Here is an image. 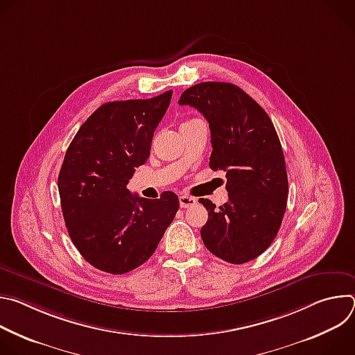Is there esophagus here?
<instances>
[{
  "label": "esophagus",
  "mask_w": 355,
  "mask_h": 355,
  "mask_svg": "<svg viewBox=\"0 0 355 355\" xmlns=\"http://www.w3.org/2000/svg\"><path fill=\"white\" fill-rule=\"evenodd\" d=\"M193 205H196V199L193 196H188V195L180 196V207L181 208H189Z\"/></svg>",
  "instance_id": "34e87169"
}]
</instances>
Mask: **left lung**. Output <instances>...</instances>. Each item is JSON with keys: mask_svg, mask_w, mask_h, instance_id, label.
Segmentation results:
<instances>
[{"mask_svg": "<svg viewBox=\"0 0 355 355\" xmlns=\"http://www.w3.org/2000/svg\"><path fill=\"white\" fill-rule=\"evenodd\" d=\"M180 105L198 110L209 123V167L226 173L229 200L208 211L200 229L205 247L216 257L243 264L270 247L284 219L288 175L284 151L267 112L230 83H199L181 94Z\"/></svg>", "mask_w": 355, "mask_h": 355, "instance_id": "obj_1", "label": "left lung"}]
</instances>
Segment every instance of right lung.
I'll list each match as a JSON object with an SVG mask.
<instances>
[{
  "label": "right lung",
  "instance_id": "add662e5",
  "mask_svg": "<svg viewBox=\"0 0 355 355\" xmlns=\"http://www.w3.org/2000/svg\"><path fill=\"white\" fill-rule=\"evenodd\" d=\"M171 95L101 105L66 151L58 180L63 218L80 254L104 272L125 274L146 263L180 208L171 191L150 200L126 188L150 156Z\"/></svg>",
  "mask_w": 355,
  "mask_h": 355
}]
</instances>
